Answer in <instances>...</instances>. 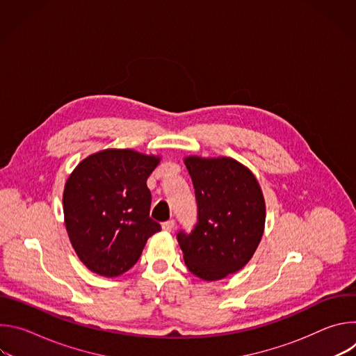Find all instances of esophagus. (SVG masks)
I'll return each instance as SVG.
<instances>
[{"instance_id": "34e87169", "label": "esophagus", "mask_w": 356, "mask_h": 356, "mask_svg": "<svg viewBox=\"0 0 356 356\" xmlns=\"http://www.w3.org/2000/svg\"><path fill=\"white\" fill-rule=\"evenodd\" d=\"M162 228H163V231H166V232H172L173 228H175V220H169V221L163 222V224H162Z\"/></svg>"}]
</instances>
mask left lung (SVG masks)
<instances>
[{
    "instance_id": "left-lung-1",
    "label": "left lung",
    "mask_w": 356,
    "mask_h": 356,
    "mask_svg": "<svg viewBox=\"0 0 356 356\" xmlns=\"http://www.w3.org/2000/svg\"><path fill=\"white\" fill-rule=\"evenodd\" d=\"M184 165L195 190L194 229L177 234L188 270L220 280L241 270L255 253L265 229V200L257 177L231 158L188 156Z\"/></svg>"
}]
</instances>
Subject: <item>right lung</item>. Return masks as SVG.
Instances as JSON below:
<instances>
[{
  "label": "right lung",
  "instance_id": "add662e5",
  "mask_svg": "<svg viewBox=\"0 0 356 356\" xmlns=\"http://www.w3.org/2000/svg\"><path fill=\"white\" fill-rule=\"evenodd\" d=\"M159 156L106 149L81 161L63 193L65 224L79 259L94 273L115 277L139 259L161 224L149 217L146 180Z\"/></svg>",
  "mask_w": 356,
  "mask_h": 356
}]
</instances>
